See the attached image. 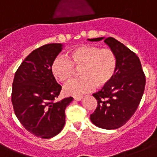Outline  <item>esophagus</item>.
Returning a JSON list of instances; mask_svg holds the SVG:
<instances>
[{"label": "esophagus", "instance_id": "obj_1", "mask_svg": "<svg viewBox=\"0 0 157 157\" xmlns=\"http://www.w3.org/2000/svg\"><path fill=\"white\" fill-rule=\"evenodd\" d=\"M82 98H83V97H81V96H79V97H74V100L81 101Z\"/></svg>", "mask_w": 157, "mask_h": 157}]
</instances>
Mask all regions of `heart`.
I'll use <instances>...</instances> for the list:
<instances>
[{"mask_svg": "<svg viewBox=\"0 0 157 157\" xmlns=\"http://www.w3.org/2000/svg\"><path fill=\"white\" fill-rule=\"evenodd\" d=\"M117 57L109 48L84 45L69 53V58L58 55L51 64L55 78L65 82L71 78L76 67H81V77L72 79L63 86L67 95L79 97L98 87H103L113 78L117 70Z\"/></svg>", "mask_w": 157, "mask_h": 157, "instance_id": "b5f03b06", "label": "heart"}]
</instances>
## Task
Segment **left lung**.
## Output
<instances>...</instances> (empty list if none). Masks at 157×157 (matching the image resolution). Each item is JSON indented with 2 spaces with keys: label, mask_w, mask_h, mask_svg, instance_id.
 Instances as JSON below:
<instances>
[{
  "label": "left lung",
  "mask_w": 157,
  "mask_h": 157,
  "mask_svg": "<svg viewBox=\"0 0 157 157\" xmlns=\"http://www.w3.org/2000/svg\"><path fill=\"white\" fill-rule=\"evenodd\" d=\"M104 42L117 57V70L107 86L93 96L98 105L90 120L96 126L118 129L129 121L139 107L144 94L146 78L136 54L113 37L88 39Z\"/></svg>",
  "instance_id": "8db88e82"
}]
</instances>
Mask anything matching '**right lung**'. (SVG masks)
<instances>
[{"mask_svg": "<svg viewBox=\"0 0 157 157\" xmlns=\"http://www.w3.org/2000/svg\"><path fill=\"white\" fill-rule=\"evenodd\" d=\"M63 45L47 44L36 49L16 71L11 101L16 117L31 134L50 139L59 134L65 124V109L72 97L54 102L62 86L51 71L53 60Z\"/></svg>", "mask_w": 157, "mask_h": 157, "instance_id": "1", "label": "right lung"}]
</instances>
